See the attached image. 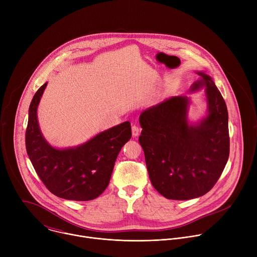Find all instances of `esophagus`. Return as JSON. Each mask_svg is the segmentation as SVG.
Returning a JSON list of instances; mask_svg holds the SVG:
<instances>
[{
  "mask_svg": "<svg viewBox=\"0 0 257 257\" xmlns=\"http://www.w3.org/2000/svg\"><path fill=\"white\" fill-rule=\"evenodd\" d=\"M139 132H140V129L137 125H133L132 126V136L133 137H136L139 135Z\"/></svg>",
  "mask_w": 257,
  "mask_h": 257,
  "instance_id": "34e87169",
  "label": "esophagus"
}]
</instances>
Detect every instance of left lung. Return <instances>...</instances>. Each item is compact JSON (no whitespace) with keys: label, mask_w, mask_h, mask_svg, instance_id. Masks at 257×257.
I'll list each match as a JSON object with an SVG mask.
<instances>
[{"label":"left lung","mask_w":257,"mask_h":257,"mask_svg":"<svg viewBox=\"0 0 257 257\" xmlns=\"http://www.w3.org/2000/svg\"><path fill=\"white\" fill-rule=\"evenodd\" d=\"M199 79L189 93L204 89L205 116L189 121L191 99L171 96L139 116L142 146L150 179L168 199L187 200L207 193L229 159L230 138L226 102L212 78L197 71Z\"/></svg>","instance_id":"8db88e82"}]
</instances>
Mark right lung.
<instances>
[{
  "instance_id": "obj_1",
  "label": "right lung",
  "mask_w": 257,
  "mask_h": 257,
  "mask_svg": "<svg viewBox=\"0 0 257 257\" xmlns=\"http://www.w3.org/2000/svg\"><path fill=\"white\" fill-rule=\"evenodd\" d=\"M47 84L36 91L29 105L25 134L28 158L46 187L56 196L92 200L108 185L116 159L131 138L130 122L99 132L77 146L55 148L44 137L38 120V107Z\"/></svg>"
}]
</instances>
